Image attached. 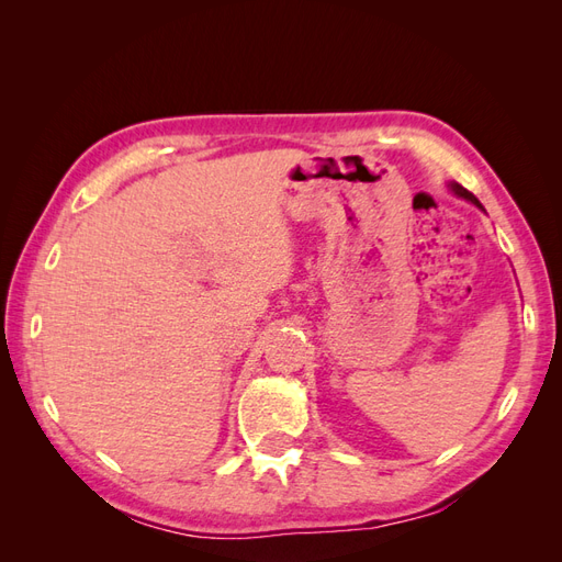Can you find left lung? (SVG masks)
<instances>
[{
	"mask_svg": "<svg viewBox=\"0 0 562 562\" xmlns=\"http://www.w3.org/2000/svg\"><path fill=\"white\" fill-rule=\"evenodd\" d=\"M448 190L454 194V196H459V199H464V201H469V203H473V206L475 209H481L483 213H485V209H483V203L479 201V199H475L469 190H464V187L462 184H457V182H448Z\"/></svg>",
	"mask_w": 562,
	"mask_h": 562,
	"instance_id": "8db88e82",
	"label": "left lung"
}]
</instances>
